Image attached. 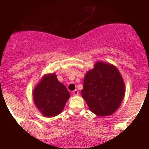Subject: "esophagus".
Returning a JSON list of instances; mask_svg holds the SVG:
<instances>
[{"mask_svg":"<svg viewBox=\"0 0 149 149\" xmlns=\"http://www.w3.org/2000/svg\"><path fill=\"white\" fill-rule=\"evenodd\" d=\"M73 95L76 96V95H78V90H75L73 91Z\"/></svg>","mask_w":149,"mask_h":149,"instance_id":"34e87169","label":"esophagus"}]
</instances>
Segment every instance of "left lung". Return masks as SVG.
I'll use <instances>...</instances> for the list:
<instances>
[{"label": "left lung", "instance_id": "8db88e82", "mask_svg": "<svg viewBox=\"0 0 149 149\" xmlns=\"http://www.w3.org/2000/svg\"><path fill=\"white\" fill-rule=\"evenodd\" d=\"M81 92L92 113L99 116H109L123 100L124 81L115 66L98 61L85 75Z\"/></svg>", "mask_w": 149, "mask_h": 149}]
</instances>
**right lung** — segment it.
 Wrapping results in <instances>:
<instances>
[{
    "label": "right lung",
    "mask_w": 149,
    "mask_h": 149,
    "mask_svg": "<svg viewBox=\"0 0 149 149\" xmlns=\"http://www.w3.org/2000/svg\"><path fill=\"white\" fill-rule=\"evenodd\" d=\"M33 96L34 103L42 115L53 117L62 111L70 94L52 73L42 78L34 89Z\"/></svg>",
    "instance_id": "obj_1"
}]
</instances>
